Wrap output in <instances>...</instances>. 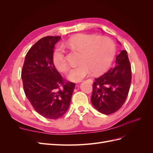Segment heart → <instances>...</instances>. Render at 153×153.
Segmentation results:
<instances>
[{
    "instance_id": "heart-1",
    "label": "heart",
    "mask_w": 153,
    "mask_h": 153,
    "mask_svg": "<svg viewBox=\"0 0 153 153\" xmlns=\"http://www.w3.org/2000/svg\"><path fill=\"white\" fill-rule=\"evenodd\" d=\"M70 47L82 52L80 62L69 69L68 78L78 82L92 71L99 75L105 71L112 63L115 55V45L107 37H99L86 34L72 36L67 42ZM53 64L57 70L64 71L68 66L65 51L62 46H58L53 54Z\"/></svg>"
}]
</instances>
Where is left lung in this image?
<instances>
[{"mask_svg":"<svg viewBox=\"0 0 153 153\" xmlns=\"http://www.w3.org/2000/svg\"><path fill=\"white\" fill-rule=\"evenodd\" d=\"M131 82V70L128 53L122 50L116 57L115 66L95 79L92 104L101 114L109 115L117 112L127 98Z\"/></svg>","mask_w":153,"mask_h":153,"instance_id":"8db88e82","label":"left lung"}]
</instances>
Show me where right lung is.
I'll list each match as a JSON object with an SVG mask.
<instances>
[{"mask_svg": "<svg viewBox=\"0 0 153 153\" xmlns=\"http://www.w3.org/2000/svg\"><path fill=\"white\" fill-rule=\"evenodd\" d=\"M61 36H47L26 54L22 70L25 94L34 110L43 117L57 119L70 105L75 83L66 82L54 66L55 45Z\"/></svg>", "mask_w": 153, "mask_h": 153, "instance_id": "right-lung-1", "label": "right lung"}]
</instances>
